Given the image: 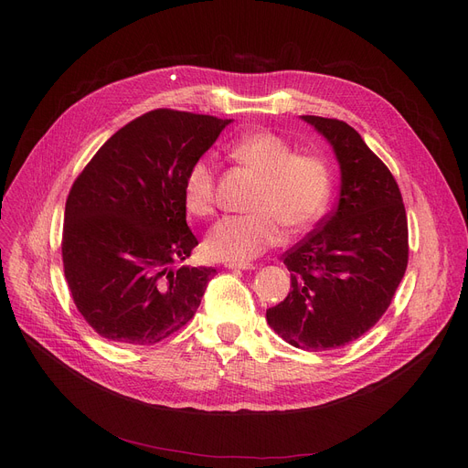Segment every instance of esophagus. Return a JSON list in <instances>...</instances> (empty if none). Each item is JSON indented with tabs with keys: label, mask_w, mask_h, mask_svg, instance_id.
<instances>
[{
	"label": "esophagus",
	"mask_w": 468,
	"mask_h": 468,
	"mask_svg": "<svg viewBox=\"0 0 468 468\" xmlns=\"http://www.w3.org/2000/svg\"><path fill=\"white\" fill-rule=\"evenodd\" d=\"M226 267H229V269H242V271H250V269H256V263H250V261H228Z\"/></svg>",
	"instance_id": "esophagus-1"
}]
</instances>
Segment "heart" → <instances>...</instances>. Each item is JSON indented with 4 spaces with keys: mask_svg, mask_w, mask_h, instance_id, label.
Wrapping results in <instances>:
<instances>
[{
    "mask_svg": "<svg viewBox=\"0 0 468 468\" xmlns=\"http://www.w3.org/2000/svg\"><path fill=\"white\" fill-rule=\"evenodd\" d=\"M229 154L261 176V182L250 205L254 212L226 216L212 226L205 239V250L210 258L252 260L277 247L282 239V226L302 233L326 212L334 189V172L326 159L298 154L292 144L269 131L239 138ZM182 193L191 214L208 216L212 212L216 180L207 157L191 163Z\"/></svg>",
    "mask_w": 468,
    "mask_h": 468,
    "instance_id": "1",
    "label": "heart"
}]
</instances>
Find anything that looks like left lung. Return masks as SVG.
I'll return each instance as SVG.
<instances>
[{
  "instance_id": "8db88e82",
  "label": "left lung",
  "mask_w": 468,
  "mask_h": 468,
  "mask_svg": "<svg viewBox=\"0 0 468 468\" xmlns=\"http://www.w3.org/2000/svg\"><path fill=\"white\" fill-rule=\"evenodd\" d=\"M334 147L341 168L335 208L282 254L290 292L267 309L290 346L328 351L370 330L408 267V218L387 165L346 121L302 115Z\"/></svg>"
}]
</instances>
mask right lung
Listing matches in <instances>:
<instances>
[{
    "instance_id": "obj_1",
    "label": "right lung",
    "mask_w": 468,
    "mask_h": 468,
    "mask_svg": "<svg viewBox=\"0 0 468 468\" xmlns=\"http://www.w3.org/2000/svg\"><path fill=\"white\" fill-rule=\"evenodd\" d=\"M229 122L152 110L119 129L73 182L64 210V277L98 335L154 346L199 309L216 269H172L199 244L187 228L182 189L191 163Z\"/></svg>"
}]
</instances>
